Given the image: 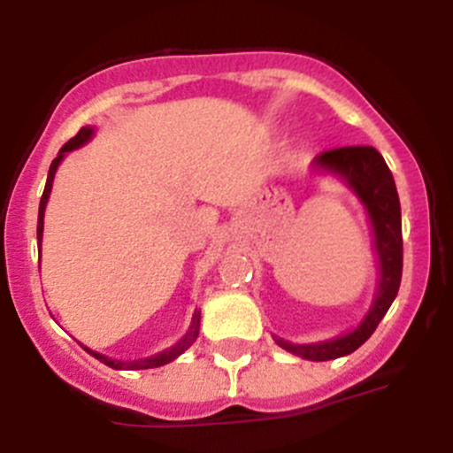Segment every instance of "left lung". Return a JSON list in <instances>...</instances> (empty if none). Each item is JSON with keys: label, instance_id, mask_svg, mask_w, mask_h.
Instances as JSON below:
<instances>
[{"label": "left lung", "instance_id": "1", "mask_svg": "<svg viewBox=\"0 0 453 453\" xmlns=\"http://www.w3.org/2000/svg\"><path fill=\"white\" fill-rule=\"evenodd\" d=\"M319 171L342 177L366 208L374 234V252L379 256V287L374 303L357 328L346 335L318 344H291L276 337L289 353L311 362H328L357 350L368 340L395 303L403 272V239H401V203L395 177L386 159L372 146H340L319 153L313 159Z\"/></svg>", "mask_w": 453, "mask_h": 453}]
</instances>
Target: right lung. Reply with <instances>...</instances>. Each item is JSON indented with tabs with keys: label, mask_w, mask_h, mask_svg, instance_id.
Returning a JSON list of instances; mask_svg holds the SVG:
<instances>
[{
	"label": "right lung",
	"mask_w": 453,
	"mask_h": 453,
	"mask_svg": "<svg viewBox=\"0 0 453 453\" xmlns=\"http://www.w3.org/2000/svg\"><path fill=\"white\" fill-rule=\"evenodd\" d=\"M91 135H94V129H91V127H83V129H81L79 134L74 135V138H72L70 142H65V144H63V149L58 150V155L52 159V164H50L48 181H45V190H43V195H41V203H39V221H36V241H39V248H41V236H43V212H45V203H48L50 193H52L54 173H57L58 164H61V159L65 157V153H70V150H74V149H79V146H83L85 142L91 140ZM199 322H201V313L195 311L193 322H190L188 333H186V335L181 337V340L177 342L175 346H171V349H166V350H162V353L153 355V357L135 359V362H118V359L104 357V355L96 353V350H89V349H87V346H83V349L87 350V353L91 355V357H96V359H98V362H103L104 366H109V368H116V370H146V368H157V366H164V364L173 362V359H177L181 353H184V350H188L190 346L195 344V340H197V335H199Z\"/></svg>",
	"instance_id": "obj_1"
}]
</instances>
